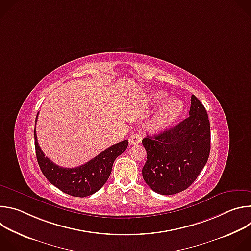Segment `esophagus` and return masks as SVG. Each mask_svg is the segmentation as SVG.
<instances>
[{
    "label": "esophagus",
    "mask_w": 251,
    "mask_h": 251,
    "mask_svg": "<svg viewBox=\"0 0 251 251\" xmlns=\"http://www.w3.org/2000/svg\"><path fill=\"white\" fill-rule=\"evenodd\" d=\"M141 140H142V137H141V135L138 134V133L132 134V135L129 137V143H130V145L139 144V143L141 142Z\"/></svg>",
    "instance_id": "34e87169"
}]
</instances>
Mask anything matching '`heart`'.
I'll return each instance as SVG.
<instances>
[{
	"label": "heart",
	"instance_id": "heart-1",
	"mask_svg": "<svg viewBox=\"0 0 251 251\" xmlns=\"http://www.w3.org/2000/svg\"><path fill=\"white\" fill-rule=\"evenodd\" d=\"M168 98V95L164 92H156L151 96L153 103H161ZM184 110V104L180 99L171 98L167 100L158 111L157 115L152 120V127L155 130H162L171 125L177 117L182 114Z\"/></svg>",
	"mask_w": 251,
	"mask_h": 251
}]
</instances>
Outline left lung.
<instances>
[{
	"label": "left lung",
	"mask_w": 251,
	"mask_h": 251,
	"mask_svg": "<svg viewBox=\"0 0 251 251\" xmlns=\"http://www.w3.org/2000/svg\"><path fill=\"white\" fill-rule=\"evenodd\" d=\"M189 117L142 143L147 161L142 175L160 195H175L188 189L205 166L210 151V126L204 106L192 95Z\"/></svg>",
	"instance_id": "8db88e82"
}]
</instances>
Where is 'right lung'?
Instances as JSON below:
<instances>
[{
  "label": "right lung",
  "mask_w": 251,
  "mask_h": 251,
  "mask_svg": "<svg viewBox=\"0 0 251 251\" xmlns=\"http://www.w3.org/2000/svg\"><path fill=\"white\" fill-rule=\"evenodd\" d=\"M38 115L35 122L38 120ZM33 134L38 163L48 181L63 193L79 198L88 197L104 186L111 174L115 159L128 146V140H124L107 148L84 165L76 168H62L45 156L39 145L35 128Z\"/></svg>",
  "instance_id": "right-lung-1"
}]
</instances>
